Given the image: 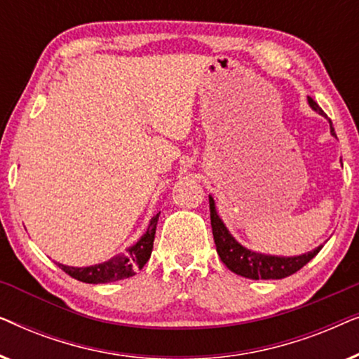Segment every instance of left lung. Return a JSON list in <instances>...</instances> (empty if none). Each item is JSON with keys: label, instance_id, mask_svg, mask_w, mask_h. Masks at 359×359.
Returning a JSON list of instances; mask_svg holds the SVG:
<instances>
[{"label": "left lung", "instance_id": "1", "mask_svg": "<svg viewBox=\"0 0 359 359\" xmlns=\"http://www.w3.org/2000/svg\"><path fill=\"white\" fill-rule=\"evenodd\" d=\"M309 104L318 114H323V111L318 107L316 101L311 96L307 97ZM330 132L333 137H337L335 129H333L330 121ZM209 209H210V225H212V235L215 248L222 263L227 266L230 271L238 274V276L248 279H283L297 273L299 269L311 262L316 255L322 250L317 247L312 252L304 253L301 257H273V255H263L252 252V250L245 248L235 240L225 227L222 220L217 215L212 196H209Z\"/></svg>", "mask_w": 359, "mask_h": 359}]
</instances>
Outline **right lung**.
Returning <instances> with one entry per match:
<instances>
[{"mask_svg": "<svg viewBox=\"0 0 359 359\" xmlns=\"http://www.w3.org/2000/svg\"><path fill=\"white\" fill-rule=\"evenodd\" d=\"M160 212L154 215L149 224L147 232L142 235V238L130 248L126 250V253L117 255V257L111 258L109 262L93 264V266L86 268H73L67 266V264H58L67 274L72 278L78 279L81 283L88 284H102V283H112L119 281V279H126L134 276L137 269H142L145 263L149 262L151 250H154V240H155V230L156 222H158Z\"/></svg>", "mask_w": 359, "mask_h": 359, "instance_id": "add662e5", "label": "right lung"}]
</instances>
